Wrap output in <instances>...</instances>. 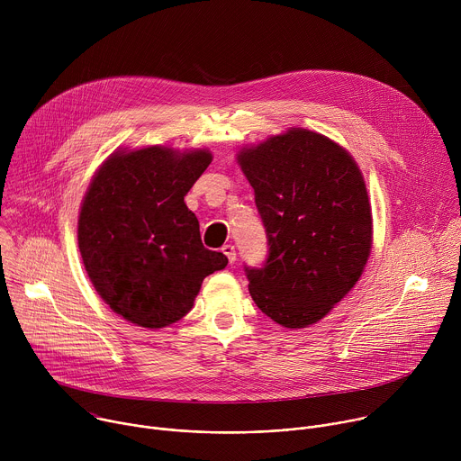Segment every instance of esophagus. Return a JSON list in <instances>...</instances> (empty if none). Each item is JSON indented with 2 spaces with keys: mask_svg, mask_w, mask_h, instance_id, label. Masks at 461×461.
<instances>
[{
  "mask_svg": "<svg viewBox=\"0 0 461 461\" xmlns=\"http://www.w3.org/2000/svg\"><path fill=\"white\" fill-rule=\"evenodd\" d=\"M222 253L228 257L230 265H233L235 258H237V251H235V246H233V244H226V246H222Z\"/></svg>",
  "mask_w": 461,
  "mask_h": 461,
  "instance_id": "1",
  "label": "esophagus"
}]
</instances>
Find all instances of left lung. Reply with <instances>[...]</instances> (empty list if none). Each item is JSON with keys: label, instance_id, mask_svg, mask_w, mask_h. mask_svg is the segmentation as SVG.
<instances>
[{"label": "left lung", "instance_id": "8db88e82", "mask_svg": "<svg viewBox=\"0 0 461 461\" xmlns=\"http://www.w3.org/2000/svg\"><path fill=\"white\" fill-rule=\"evenodd\" d=\"M270 255L246 268L255 304L285 328L321 321L356 286L372 251V206L363 173L338 142L290 127L239 149Z\"/></svg>", "mask_w": 461, "mask_h": 461}]
</instances>
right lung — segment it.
Returning <instances> with one entry per match:
<instances>
[{
    "mask_svg": "<svg viewBox=\"0 0 461 461\" xmlns=\"http://www.w3.org/2000/svg\"><path fill=\"white\" fill-rule=\"evenodd\" d=\"M210 149L148 146L113 151L78 215L86 272L109 308L149 330L180 321L228 257L204 248L184 196L212 164Z\"/></svg>",
    "mask_w": 461,
    "mask_h": 461,
    "instance_id": "obj_1",
    "label": "right lung"
}]
</instances>
